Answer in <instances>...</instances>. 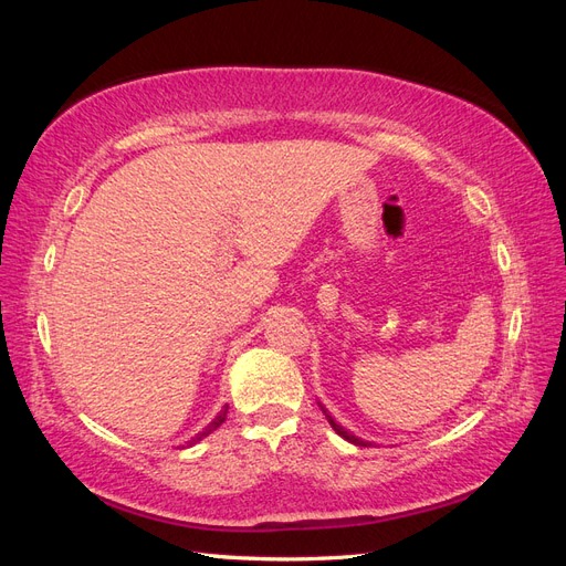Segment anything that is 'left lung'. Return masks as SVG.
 Wrapping results in <instances>:
<instances>
[{
	"instance_id": "1",
	"label": "left lung",
	"mask_w": 566,
	"mask_h": 566,
	"mask_svg": "<svg viewBox=\"0 0 566 566\" xmlns=\"http://www.w3.org/2000/svg\"><path fill=\"white\" fill-rule=\"evenodd\" d=\"M318 406H321V410H323V416H325V420H328L331 422V427H333V430L342 437V439H347L349 443H354V447H370V441H364L361 437H356V434H352L349 430H345V427H342V424H337L335 420H333V416L328 413V408H325L321 401H318Z\"/></svg>"
}]
</instances>
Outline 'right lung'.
Instances as JSON below:
<instances>
[{
	"label": "right lung",
	"instance_id": "obj_1",
	"mask_svg": "<svg viewBox=\"0 0 566 566\" xmlns=\"http://www.w3.org/2000/svg\"><path fill=\"white\" fill-rule=\"evenodd\" d=\"M227 410H229V406H224V410H219V416H214V420H212L210 424H205V430H202V432H198V434H196L191 441H188V443H191V447H193V443H198L200 439H205L208 434H212V432L217 430V427L227 420Z\"/></svg>",
	"mask_w": 566,
	"mask_h": 566
}]
</instances>
